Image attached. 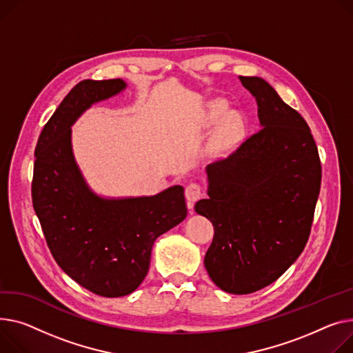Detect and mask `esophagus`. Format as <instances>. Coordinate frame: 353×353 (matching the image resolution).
<instances>
[{"mask_svg": "<svg viewBox=\"0 0 353 353\" xmlns=\"http://www.w3.org/2000/svg\"><path fill=\"white\" fill-rule=\"evenodd\" d=\"M185 200H187V205L193 207V204L201 199L203 193H201V185L199 183H190L189 185L185 187Z\"/></svg>", "mask_w": 353, "mask_h": 353, "instance_id": "1", "label": "esophagus"}]
</instances>
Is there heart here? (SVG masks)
<instances>
[{
	"label": "heart",
	"instance_id": "obj_1",
	"mask_svg": "<svg viewBox=\"0 0 353 353\" xmlns=\"http://www.w3.org/2000/svg\"><path fill=\"white\" fill-rule=\"evenodd\" d=\"M223 110H224V105L221 102H214L210 108L208 121L214 122L216 119H219ZM241 132H243V125H241V119L239 117V114H236V113L227 114L223 119L220 128L214 133L213 139H211L210 153L214 156H221V154H225L227 152H230L239 142V137H240Z\"/></svg>",
	"mask_w": 353,
	"mask_h": 353
}]
</instances>
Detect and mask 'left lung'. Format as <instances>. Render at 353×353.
I'll return each instance as SVG.
<instances>
[{
	"mask_svg": "<svg viewBox=\"0 0 353 353\" xmlns=\"http://www.w3.org/2000/svg\"><path fill=\"white\" fill-rule=\"evenodd\" d=\"M258 105L261 129L205 168L208 199L194 210L214 225L204 256L211 281L251 294L283 275L308 241L321 160L303 117L263 78L239 77Z\"/></svg>",
	"mask_w": 353,
	"mask_h": 353,
	"instance_id": "left-lung-1",
	"label": "left lung"
}]
</instances>
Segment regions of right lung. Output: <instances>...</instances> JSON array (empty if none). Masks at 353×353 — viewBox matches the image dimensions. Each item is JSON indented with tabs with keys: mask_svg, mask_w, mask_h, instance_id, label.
I'll return each instance as SVG.
<instances>
[{
	"mask_svg": "<svg viewBox=\"0 0 353 353\" xmlns=\"http://www.w3.org/2000/svg\"><path fill=\"white\" fill-rule=\"evenodd\" d=\"M122 79L82 81L39 134L32 204L58 265L88 291L116 298L132 294L149 271L157 237L187 216L184 189L154 196L102 197L86 183L72 150V128L92 105L126 89Z\"/></svg>",
	"mask_w": 353,
	"mask_h": 353,
	"instance_id": "obj_1",
	"label": "right lung"
}]
</instances>
